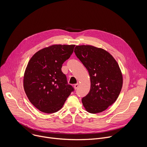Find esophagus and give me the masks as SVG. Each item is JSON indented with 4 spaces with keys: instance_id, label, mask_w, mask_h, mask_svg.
I'll return each instance as SVG.
<instances>
[{
    "instance_id": "esophagus-1",
    "label": "esophagus",
    "mask_w": 147,
    "mask_h": 147,
    "mask_svg": "<svg viewBox=\"0 0 147 147\" xmlns=\"http://www.w3.org/2000/svg\"><path fill=\"white\" fill-rule=\"evenodd\" d=\"M78 87H79V84L78 83H77L74 85V88L75 89H77L78 88Z\"/></svg>"
}]
</instances>
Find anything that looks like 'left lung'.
I'll use <instances>...</instances> for the list:
<instances>
[{"instance_id":"obj_1","label":"left lung","mask_w":147,"mask_h":147,"mask_svg":"<svg viewBox=\"0 0 147 147\" xmlns=\"http://www.w3.org/2000/svg\"><path fill=\"white\" fill-rule=\"evenodd\" d=\"M76 56L88 71L91 88L82 99L87 112L100 113L106 110L117 99L123 86L119 66L107 51L91 45L76 46Z\"/></svg>"}]
</instances>
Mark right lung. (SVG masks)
I'll list each match as a JSON object with an SVG mask.
<instances>
[{"mask_svg":"<svg viewBox=\"0 0 147 147\" xmlns=\"http://www.w3.org/2000/svg\"><path fill=\"white\" fill-rule=\"evenodd\" d=\"M74 47L53 45L38 51L30 60L24 76V89L29 100L40 111L57 112L74 91L61 67Z\"/></svg>","mask_w":147,"mask_h":147,"instance_id":"right-lung-1","label":"right lung"}]
</instances>
